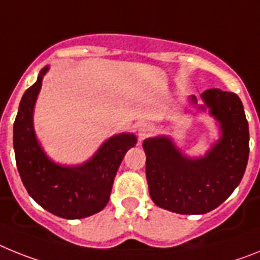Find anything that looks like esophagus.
I'll use <instances>...</instances> for the list:
<instances>
[{
	"instance_id": "34e87169",
	"label": "esophagus",
	"mask_w": 260,
	"mask_h": 260,
	"mask_svg": "<svg viewBox=\"0 0 260 260\" xmlns=\"http://www.w3.org/2000/svg\"><path fill=\"white\" fill-rule=\"evenodd\" d=\"M153 132V125L149 123H141L139 125V129H137V136H139L140 141L144 139H146L148 136H150Z\"/></svg>"
}]
</instances>
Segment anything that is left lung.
<instances>
[{
	"instance_id": "left-lung-1",
	"label": "left lung",
	"mask_w": 260,
	"mask_h": 260,
	"mask_svg": "<svg viewBox=\"0 0 260 260\" xmlns=\"http://www.w3.org/2000/svg\"><path fill=\"white\" fill-rule=\"evenodd\" d=\"M204 106L220 124L221 137L204 157L189 158L168 136L146 139V180L155 205L180 214H203L232 195L249 159V124L241 99L234 92L205 90ZM198 105L195 95L189 96Z\"/></svg>"
}]
</instances>
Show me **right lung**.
<instances>
[{
    "instance_id": "1",
    "label": "right lung",
    "mask_w": 260,
    "mask_h": 260,
    "mask_svg": "<svg viewBox=\"0 0 260 260\" xmlns=\"http://www.w3.org/2000/svg\"><path fill=\"white\" fill-rule=\"evenodd\" d=\"M48 69L43 68L19 103L13 129L17 168L27 192L40 207L68 220L89 217L107 205L117 169L137 140L133 133L115 135L78 166L51 161L34 131V107Z\"/></svg>"
}]
</instances>
